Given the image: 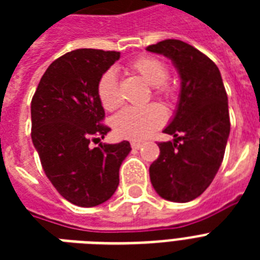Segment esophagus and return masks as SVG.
I'll return each mask as SVG.
<instances>
[{
    "label": "esophagus",
    "mask_w": 260,
    "mask_h": 260,
    "mask_svg": "<svg viewBox=\"0 0 260 260\" xmlns=\"http://www.w3.org/2000/svg\"><path fill=\"white\" fill-rule=\"evenodd\" d=\"M131 147L134 148V150H139L140 147H142V143H139V142H132L131 143Z\"/></svg>",
    "instance_id": "1"
}]
</instances>
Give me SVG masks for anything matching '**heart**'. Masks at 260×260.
Here are the masks:
<instances>
[{"mask_svg": "<svg viewBox=\"0 0 260 260\" xmlns=\"http://www.w3.org/2000/svg\"><path fill=\"white\" fill-rule=\"evenodd\" d=\"M129 69L140 78L152 86L155 97L169 101L174 97V86L169 82L167 66L155 56H140L131 62ZM97 95L102 108L113 112L121 105V95L118 91L117 75L113 70H106L97 82ZM166 121V112L158 104L126 108L117 113L112 120L116 135L129 140H144L159 129Z\"/></svg>", "mask_w": 260, "mask_h": 260, "instance_id": "1", "label": "heart"}]
</instances>
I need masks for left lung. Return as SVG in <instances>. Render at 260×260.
Returning a JSON list of instances; mask_svg holds the SVG:
<instances>
[{"mask_svg":"<svg viewBox=\"0 0 260 260\" xmlns=\"http://www.w3.org/2000/svg\"><path fill=\"white\" fill-rule=\"evenodd\" d=\"M147 51L170 58L181 77L177 112L163 131L175 139L158 144L151 183L165 200L189 202L208 189L221 166L231 129L225 87L213 60L187 43L167 39Z\"/></svg>","mask_w":260,"mask_h":260,"instance_id":"obj_1","label":"left lung"}]
</instances>
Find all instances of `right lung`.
Segmentation results:
<instances>
[{
  "instance_id": "obj_1",
  "label": "right lung",
  "mask_w": 260,
  "mask_h": 260,
  "mask_svg": "<svg viewBox=\"0 0 260 260\" xmlns=\"http://www.w3.org/2000/svg\"><path fill=\"white\" fill-rule=\"evenodd\" d=\"M120 59L117 51L81 48L51 63L30 102L32 142L59 194L90 208L108 201L129 142L93 147L110 131L97 95L100 77Z\"/></svg>"
}]
</instances>
